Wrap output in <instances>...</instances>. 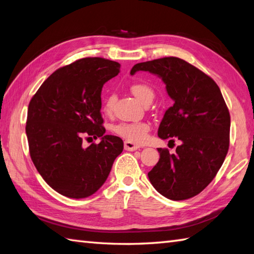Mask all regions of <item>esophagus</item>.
I'll list each match as a JSON object with an SVG mask.
<instances>
[{"mask_svg": "<svg viewBox=\"0 0 254 254\" xmlns=\"http://www.w3.org/2000/svg\"><path fill=\"white\" fill-rule=\"evenodd\" d=\"M138 148H139L138 145L134 144V143H132V142H130V141H126V142H124V149L128 150V152H133V150H136V149H138Z\"/></svg>", "mask_w": 254, "mask_h": 254, "instance_id": "34e87169", "label": "esophagus"}]
</instances>
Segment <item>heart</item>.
Wrapping results in <instances>:
<instances>
[{
	"instance_id": "b5f03b06",
	"label": "heart",
	"mask_w": 254,
	"mask_h": 254,
	"mask_svg": "<svg viewBox=\"0 0 254 254\" xmlns=\"http://www.w3.org/2000/svg\"><path fill=\"white\" fill-rule=\"evenodd\" d=\"M131 93L136 97V98L145 104L148 100H153L154 98V90L153 88L144 83H133L130 86ZM117 100L116 94H109L108 95L104 102H102V111L105 113H110L115 106V102ZM113 132L117 135L126 138L127 141H130L132 143L141 144L144 143L147 139L148 132L150 130V127L147 122L138 121V122H121L116 124L112 127Z\"/></svg>"
}]
</instances>
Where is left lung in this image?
Segmentation results:
<instances>
[{"label": "left lung", "instance_id": "obj_1", "mask_svg": "<svg viewBox=\"0 0 254 254\" xmlns=\"http://www.w3.org/2000/svg\"><path fill=\"white\" fill-rule=\"evenodd\" d=\"M158 75L174 106L158 128L163 139L181 141L175 154L158 148L160 158L148 172L161 195L182 201L197 195L217 175L229 148L230 115L212 77L182 59L167 57L137 63L131 69Z\"/></svg>", "mask_w": 254, "mask_h": 254}]
</instances>
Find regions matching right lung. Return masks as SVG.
Listing matches in <instances>:
<instances>
[{
	"instance_id": "1",
	"label": "right lung",
	"mask_w": 254,
	"mask_h": 254,
	"mask_svg": "<svg viewBox=\"0 0 254 254\" xmlns=\"http://www.w3.org/2000/svg\"><path fill=\"white\" fill-rule=\"evenodd\" d=\"M120 66L104 58L79 59L53 72L29 102L26 134L31 160L64 196L94 194L122 153V139L105 135L100 112L102 86L120 73ZM85 137L102 141L85 149Z\"/></svg>"
}]
</instances>
